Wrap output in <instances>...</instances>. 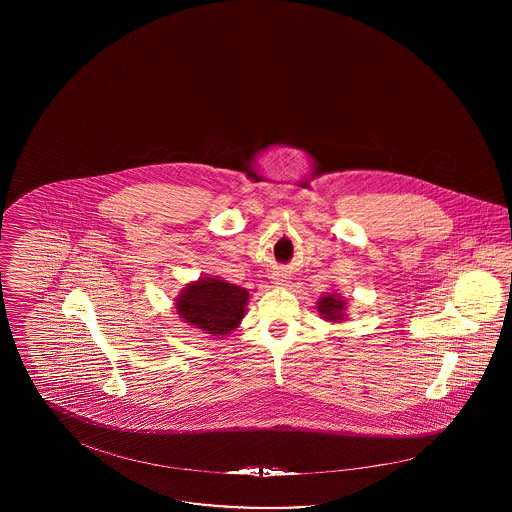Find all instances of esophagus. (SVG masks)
Listing matches in <instances>:
<instances>
[{"label": "esophagus", "mask_w": 512, "mask_h": 512, "mask_svg": "<svg viewBox=\"0 0 512 512\" xmlns=\"http://www.w3.org/2000/svg\"><path fill=\"white\" fill-rule=\"evenodd\" d=\"M272 284L278 286V288H286V286L290 284V278H288L286 272H276V274L272 276Z\"/></svg>", "instance_id": "1"}]
</instances>
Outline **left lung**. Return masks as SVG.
<instances>
[{
  "label": "left lung",
  "mask_w": 512,
  "mask_h": 512,
  "mask_svg": "<svg viewBox=\"0 0 512 512\" xmlns=\"http://www.w3.org/2000/svg\"><path fill=\"white\" fill-rule=\"evenodd\" d=\"M318 313L324 320H330V322H341L345 318V299L340 297L338 293H328V295H322L318 299L317 303Z\"/></svg>",
  "instance_id": "1"
}]
</instances>
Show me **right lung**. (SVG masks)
<instances>
[{
    "mask_svg": "<svg viewBox=\"0 0 512 512\" xmlns=\"http://www.w3.org/2000/svg\"><path fill=\"white\" fill-rule=\"evenodd\" d=\"M249 292L217 276H203L176 297V315L209 336H226L238 328L245 315Z\"/></svg>",
    "mask_w": 512,
    "mask_h": 512,
    "instance_id": "right-lung-1",
    "label": "right lung"
}]
</instances>
